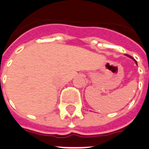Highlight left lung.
<instances>
[{
    "label": "left lung",
    "mask_w": 149,
    "mask_h": 149,
    "mask_svg": "<svg viewBox=\"0 0 149 149\" xmlns=\"http://www.w3.org/2000/svg\"><path fill=\"white\" fill-rule=\"evenodd\" d=\"M127 57H130V58H131V59H133V60H134V58H133V57H131V56H128V55H127ZM134 61H135V60H134ZM135 63L137 64V62H136V61H135Z\"/></svg>",
    "instance_id": "1"
}]
</instances>
